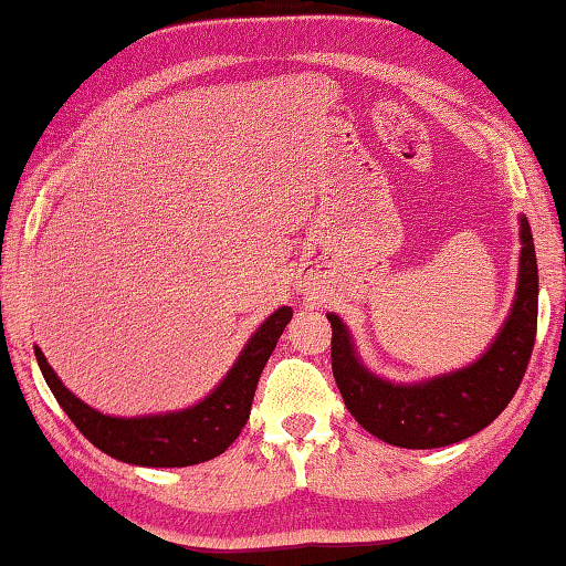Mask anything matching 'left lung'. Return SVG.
Here are the masks:
<instances>
[{
  "instance_id": "1",
  "label": "left lung",
  "mask_w": 566,
  "mask_h": 566,
  "mask_svg": "<svg viewBox=\"0 0 566 566\" xmlns=\"http://www.w3.org/2000/svg\"><path fill=\"white\" fill-rule=\"evenodd\" d=\"M520 274L512 310L482 357L462 369L419 381H389L361 361L347 324L332 322V371L349 415L369 434L405 449L457 444L482 432L502 415L526 371L536 337V272L534 239L520 214Z\"/></svg>"
}]
</instances>
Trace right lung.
<instances>
[{"mask_svg":"<svg viewBox=\"0 0 566 566\" xmlns=\"http://www.w3.org/2000/svg\"><path fill=\"white\" fill-rule=\"evenodd\" d=\"M290 319L292 306H280L247 339L232 369L205 399L187 409L159 411V415H104V411L84 405L64 387V381L56 377L36 344L34 354L46 385L66 411V417L104 454L137 467H191L222 454L242 432L249 411H252L256 381H260L264 364L272 357L276 339L282 337Z\"/></svg>","mask_w":566,"mask_h":566,"instance_id":"1","label":"right lung"}]
</instances>
